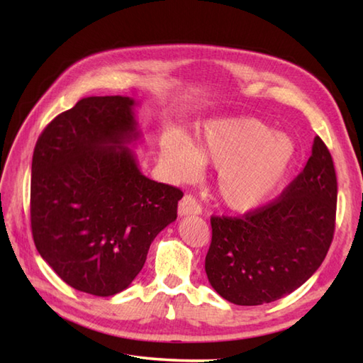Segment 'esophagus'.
I'll use <instances>...</instances> for the list:
<instances>
[{
    "label": "esophagus",
    "instance_id": "1",
    "mask_svg": "<svg viewBox=\"0 0 363 363\" xmlns=\"http://www.w3.org/2000/svg\"><path fill=\"white\" fill-rule=\"evenodd\" d=\"M201 212L203 207L190 195L184 196L179 201V206H177V213H179V217H186V215H199Z\"/></svg>",
    "mask_w": 363,
    "mask_h": 363
}]
</instances>
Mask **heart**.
Listing matches in <instances>:
<instances>
[{"label":"heart","mask_w":363,"mask_h":363,"mask_svg":"<svg viewBox=\"0 0 363 363\" xmlns=\"http://www.w3.org/2000/svg\"><path fill=\"white\" fill-rule=\"evenodd\" d=\"M162 159L174 177L194 179L203 164L217 167V190L228 207L252 212L277 195L296 159V145L257 118L215 120L190 143L169 133L160 145Z\"/></svg>","instance_id":"heart-1"}]
</instances>
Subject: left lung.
<instances>
[{
    "label": "left lung",
    "mask_w": 363,
    "mask_h": 363,
    "mask_svg": "<svg viewBox=\"0 0 363 363\" xmlns=\"http://www.w3.org/2000/svg\"><path fill=\"white\" fill-rule=\"evenodd\" d=\"M337 176L325 142L315 137L303 172L274 201L242 215L212 217L206 274L237 306L273 303L320 268L334 238Z\"/></svg>",
    "instance_id": "left-lung-1"
}]
</instances>
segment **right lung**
Wrapping results in <instances>:
<instances>
[{"instance_id": "right-lung-1", "label": "right lung", "mask_w": 363, "mask_h": 363, "mask_svg": "<svg viewBox=\"0 0 363 363\" xmlns=\"http://www.w3.org/2000/svg\"><path fill=\"white\" fill-rule=\"evenodd\" d=\"M129 96L82 98L38 137L30 176L37 251L70 287L112 296L129 287L151 242L177 217L179 189L142 174Z\"/></svg>"}]
</instances>
